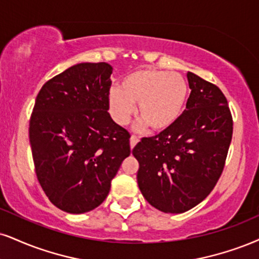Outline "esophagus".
<instances>
[{"mask_svg":"<svg viewBox=\"0 0 259 259\" xmlns=\"http://www.w3.org/2000/svg\"><path fill=\"white\" fill-rule=\"evenodd\" d=\"M140 141V139L138 138V136H135V135H133L132 138H130V147L132 148H134L136 146V143H138Z\"/></svg>","mask_w":259,"mask_h":259,"instance_id":"esophagus-1","label":"esophagus"}]
</instances>
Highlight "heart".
I'll list each match as a JSON object with an SVG mask.
<instances>
[{"label":"heart","mask_w":259,"mask_h":259,"mask_svg":"<svg viewBox=\"0 0 259 259\" xmlns=\"http://www.w3.org/2000/svg\"><path fill=\"white\" fill-rule=\"evenodd\" d=\"M188 84L180 73L163 70L135 71L108 95L113 119L119 125L129 123L139 106V117L154 132L169 129L180 119L188 99Z\"/></svg>","instance_id":"heart-1"}]
</instances>
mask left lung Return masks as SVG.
<instances>
[{"mask_svg": "<svg viewBox=\"0 0 259 259\" xmlns=\"http://www.w3.org/2000/svg\"><path fill=\"white\" fill-rule=\"evenodd\" d=\"M191 95L180 119L133 149L138 183L152 206L182 213L210 194L222 175L233 136L228 101L219 87L188 72Z\"/></svg>", "mask_w": 259, "mask_h": 259, "instance_id": "left-lung-1", "label": "left lung"}]
</instances>
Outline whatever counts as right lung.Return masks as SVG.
I'll list each match as a JSON object with an SVG mask.
<instances>
[{"instance_id":"add662e5","label":"right lung","mask_w":259,"mask_h":259,"mask_svg":"<svg viewBox=\"0 0 259 259\" xmlns=\"http://www.w3.org/2000/svg\"><path fill=\"white\" fill-rule=\"evenodd\" d=\"M112 66L82 62L45 83L30 118L37 180L53 204L68 213L98 207L130 155V134L108 110Z\"/></svg>"}]
</instances>
